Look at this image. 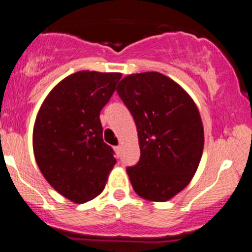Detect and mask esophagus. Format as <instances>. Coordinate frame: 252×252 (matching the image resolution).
<instances>
[{
    "label": "esophagus",
    "mask_w": 252,
    "mask_h": 252,
    "mask_svg": "<svg viewBox=\"0 0 252 252\" xmlns=\"http://www.w3.org/2000/svg\"><path fill=\"white\" fill-rule=\"evenodd\" d=\"M114 151H116L117 156H121V153H122V146H116V148H114Z\"/></svg>",
    "instance_id": "esophagus-1"
}]
</instances>
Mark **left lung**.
Instances as JSON below:
<instances>
[{"mask_svg":"<svg viewBox=\"0 0 252 252\" xmlns=\"http://www.w3.org/2000/svg\"><path fill=\"white\" fill-rule=\"evenodd\" d=\"M138 130L140 160L126 168L134 191L166 202L193 178L204 146L201 114L192 97L160 72L124 77L117 87Z\"/></svg>","mask_w":252,"mask_h":252,"instance_id":"obj_1","label":"left lung"}]
</instances>
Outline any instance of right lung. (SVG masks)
I'll use <instances>...</instances> for the list:
<instances>
[{
    "mask_svg": "<svg viewBox=\"0 0 252 252\" xmlns=\"http://www.w3.org/2000/svg\"><path fill=\"white\" fill-rule=\"evenodd\" d=\"M121 77L119 72H75L49 92L36 114L33 151L39 170L74 203L101 194L117 162L103 141L99 113Z\"/></svg>",
    "mask_w": 252,
    "mask_h": 252,
    "instance_id": "add662e5",
    "label": "right lung"
}]
</instances>
